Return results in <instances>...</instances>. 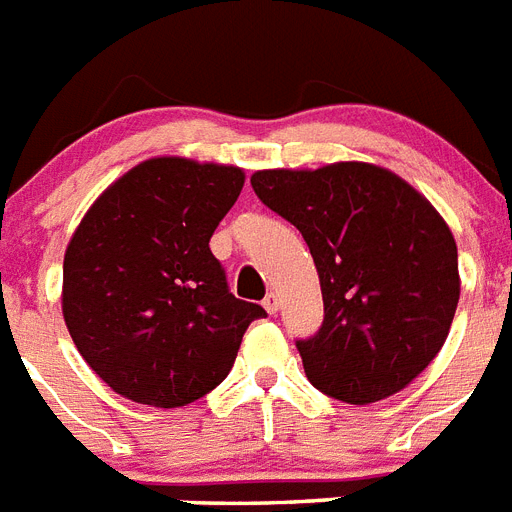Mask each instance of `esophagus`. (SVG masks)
Here are the masks:
<instances>
[{
	"mask_svg": "<svg viewBox=\"0 0 512 512\" xmlns=\"http://www.w3.org/2000/svg\"><path fill=\"white\" fill-rule=\"evenodd\" d=\"M263 307L268 309L270 315H276L278 307H281V299H278V294H273V291H270V294L263 299Z\"/></svg>",
	"mask_w": 512,
	"mask_h": 512,
	"instance_id": "esophagus-1",
	"label": "esophagus"
}]
</instances>
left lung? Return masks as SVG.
I'll list each match as a JSON object with an SVG mask.
<instances>
[{"label": "left lung", "instance_id": "obj_1", "mask_svg": "<svg viewBox=\"0 0 512 512\" xmlns=\"http://www.w3.org/2000/svg\"><path fill=\"white\" fill-rule=\"evenodd\" d=\"M252 190L302 231L320 276L325 317L296 341L309 382L346 403L406 388L442 349L461 296L448 223L372 163L257 171Z\"/></svg>", "mask_w": 512, "mask_h": 512}]
</instances>
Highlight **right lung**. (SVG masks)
Returning a JSON list of instances; mask_svg holds the SVG:
<instances>
[{"instance_id":"add662e5","label":"right lung","mask_w":512,"mask_h":512,"mask_svg":"<svg viewBox=\"0 0 512 512\" xmlns=\"http://www.w3.org/2000/svg\"><path fill=\"white\" fill-rule=\"evenodd\" d=\"M244 171L150 158L117 179L64 255L62 312L77 351L114 393L176 409L221 385L260 304L229 291L210 236Z\"/></svg>"}]
</instances>
